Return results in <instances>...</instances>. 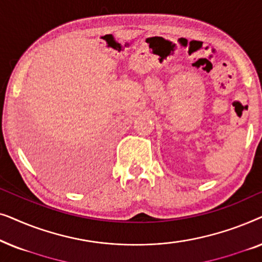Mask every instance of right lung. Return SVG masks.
Instances as JSON below:
<instances>
[{"label":"right lung","instance_id":"add662e5","mask_svg":"<svg viewBox=\"0 0 262 262\" xmlns=\"http://www.w3.org/2000/svg\"><path fill=\"white\" fill-rule=\"evenodd\" d=\"M74 164H76V159H74V157L69 156V154H68V156H60V159H57L56 160L51 159V161H46V166H53V168H57V166H58V168H60V169H69V168L74 167Z\"/></svg>","mask_w":262,"mask_h":262}]
</instances>
